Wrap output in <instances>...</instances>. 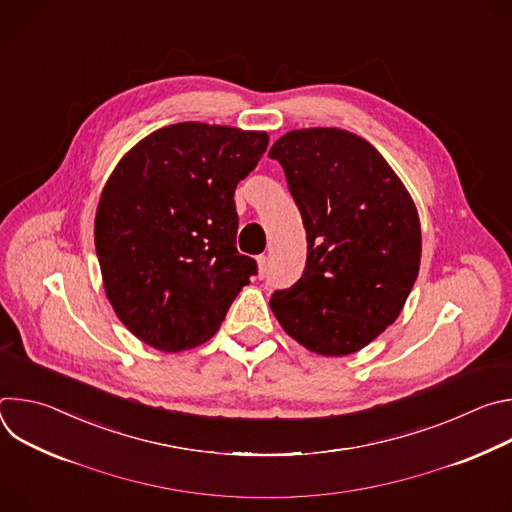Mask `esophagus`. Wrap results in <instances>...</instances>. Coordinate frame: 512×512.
<instances>
[{
  "mask_svg": "<svg viewBox=\"0 0 512 512\" xmlns=\"http://www.w3.org/2000/svg\"><path fill=\"white\" fill-rule=\"evenodd\" d=\"M257 263H259V277H265V273H267V257L259 255Z\"/></svg>",
  "mask_w": 512,
  "mask_h": 512,
  "instance_id": "34e87169",
  "label": "esophagus"
}]
</instances>
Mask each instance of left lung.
Wrapping results in <instances>:
<instances>
[{
	"mask_svg": "<svg viewBox=\"0 0 512 512\" xmlns=\"http://www.w3.org/2000/svg\"><path fill=\"white\" fill-rule=\"evenodd\" d=\"M283 168L308 241L302 277L271 296L283 330L324 356L352 354L401 314L419 273L417 208L369 141L298 129L269 152Z\"/></svg>",
	"mask_w": 512,
	"mask_h": 512,
	"instance_id": "left-lung-1",
	"label": "left lung"
}]
</instances>
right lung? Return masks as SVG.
<instances>
[{
	"label": "right lung",
	"mask_w": 512,
	"mask_h": 512,
	"mask_svg": "<svg viewBox=\"0 0 512 512\" xmlns=\"http://www.w3.org/2000/svg\"><path fill=\"white\" fill-rule=\"evenodd\" d=\"M269 137L176 123L141 139L107 180L95 247L117 318L141 342L180 352L223 324L255 259L237 251V184Z\"/></svg>",
	"instance_id": "add662e5"
}]
</instances>
